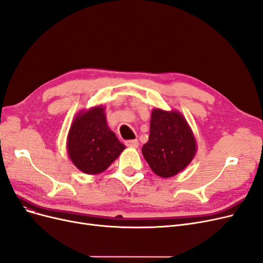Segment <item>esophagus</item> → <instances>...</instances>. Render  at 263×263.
Returning <instances> with one entry per match:
<instances>
[{
  "label": "esophagus",
  "instance_id": "obj_1",
  "mask_svg": "<svg viewBox=\"0 0 263 263\" xmlns=\"http://www.w3.org/2000/svg\"><path fill=\"white\" fill-rule=\"evenodd\" d=\"M125 144H126V146H127V147H129V148L136 149V148H138L139 142H138L137 139H135V140H127V141H125Z\"/></svg>",
  "mask_w": 263,
  "mask_h": 263
}]
</instances>
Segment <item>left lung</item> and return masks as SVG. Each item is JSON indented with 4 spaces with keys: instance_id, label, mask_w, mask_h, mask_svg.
I'll use <instances>...</instances> for the list:
<instances>
[{
    "instance_id": "obj_1",
    "label": "left lung",
    "mask_w": 263,
    "mask_h": 263,
    "mask_svg": "<svg viewBox=\"0 0 263 263\" xmlns=\"http://www.w3.org/2000/svg\"><path fill=\"white\" fill-rule=\"evenodd\" d=\"M141 151L153 173L168 178L190 164L197 141L182 113L156 107L151 112L149 140Z\"/></svg>"
}]
</instances>
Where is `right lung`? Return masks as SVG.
I'll return each instance as SVG.
<instances>
[{
	"label": "right lung",
	"instance_id": "add662e5",
	"mask_svg": "<svg viewBox=\"0 0 263 263\" xmlns=\"http://www.w3.org/2000/svg\"><path fill=\"white\" fill-rule=\"evenodd\" d=\"M66 149L69 160L79 171L98 175L119 158L125 146L107 126L105 107L96 105L74 117Z\"/></svg>",
	"mask_w": 263,
	"mask_h": 263
}]
</instances>
